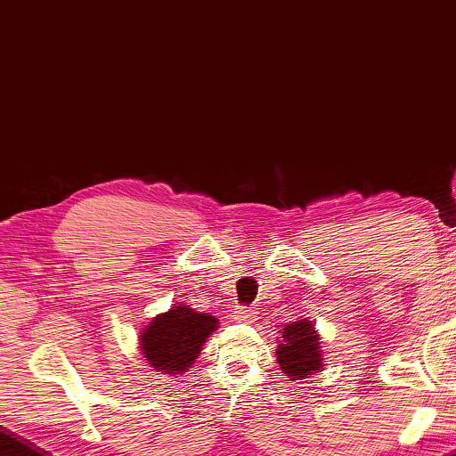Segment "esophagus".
I'll list each match as a JSON object with an SVG mask.
<instances>
[{
  "label": "esophagus",
  "instance_id": "34e87169",
  "mask_svg": "<svg viewBox=\"0 0 456 456\" xmlns=\"http://www.w3.org/2000/svg\"><path fill=\"white\" fill-rule=\"evenodd\" d=\"M254 317H256V313L252 306H240V309L234 311V319L240 322H249V321H254Z\"/></svg>",
  "mask_w": 456,
  "mask_h": 456
}]
</instances>
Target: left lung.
Wrapping results in <instances>:
<instances>
[{"label":"left lung","mask_w":456,"mask_h":456,"mask_svg":"<svg viewBox=\"0 0 456 456\" xmlns=\"http://www.w3.org/2000/svg\"><path fill=\"white\" fill-rule=\"evenodd\" d=\"M275 348L277 362L287 378L306 379L322 371L321 337L309 319H297L281 329Z\"/></svg>","instance_id":"1"}]
</instances>
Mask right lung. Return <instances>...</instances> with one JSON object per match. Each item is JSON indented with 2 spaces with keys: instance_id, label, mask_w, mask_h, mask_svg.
Returning <instances> with one entry per match:
<instances>
[{
  "instance_id": "1",
  "label": "right lung",
  "mask_w": 456,
  "mask_h": 456,
  "mask_svg": "<svg viewBox=\"0 0 456 456\" xmlns=\"http://www.w3.org/2000/svg\"><path fill=\"white\" fill-rule=\"evenodd\" d=\"M218 329V319L175 303L139 332V350L153 370L179 376L192 368L204 342Z\"/></svg>"
}]
</instances>
